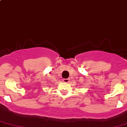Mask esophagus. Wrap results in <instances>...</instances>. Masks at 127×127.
<instances>
[{
  "mask_svg": "<svg viewBox=\"0 0 127 127\" xmlns=\"http://www.w3.org/2000/svg\"><path fill=\"white\" fill-rule=\"evenodd\" d=\"M63 81H64V83H68L69 81H70V79H68V78H66V79H64Z\"/></svg>",
  "mask_w": 127,
  "mask_h": 127,
  "instance_id": "obj_1",
  "label": "esophagus"
}]
</instances>
